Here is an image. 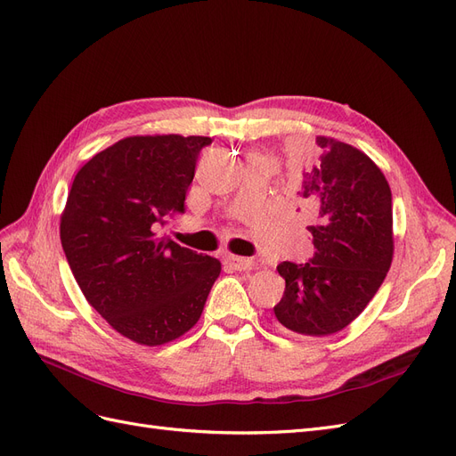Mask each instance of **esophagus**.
<instances>
[{"label":"esophagus","mask_w":456,"mask_h":456,"mask_svg":"<svg viewBox=\"0 0 456 456\" xmlns=\"http://www.w3.org/2000/svg\"><path fill=\"white\" fill-rule=\"evenodd\" d=\"M224 262L232 270H240V272L241 270H251L255 266L251 258H243V256H236V255H228L224 258Z\"/></svg>","instance_id":"1"}]
</instances>
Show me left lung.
Returning <instances> with one entry per match:
<instances>
[{"instance_id": "left-lung-1", "label": "left lung", "mask_w": 456, "mask_h": 456, "mask_svg": "<svg viewBox=\"0 0 456 456\" xmlns=\"http://www.w3.org/2000/svg\"><path fill=\"white\" fill-rule=\"evenodd\" d=\"M317 156L293 190L297 211L312 216L314 255L306 265L281 262L285 293L273 314L302 337L348 327L375 297L394 258L392 191L362 150L315 136Z\"/></svg>"}]
</instances>
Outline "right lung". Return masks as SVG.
<instances>
[{"label": "right lung", "mask_w": 456, "mask_h": 456, "mask_svg": "<svg viewBox=\"0 0 456 456\" xmlns=\"http://www.w3.org/2000/svg\"><path fill=\"white\" fill-rule=\"evenodd\" d=\"M209 136L136 134L94 154L61 215V243L89 305L121 337L161 346L194 327L220 273L158 226L184 211Z\"/></svg>", "instance_id": "obj_1"}]
</instances>
